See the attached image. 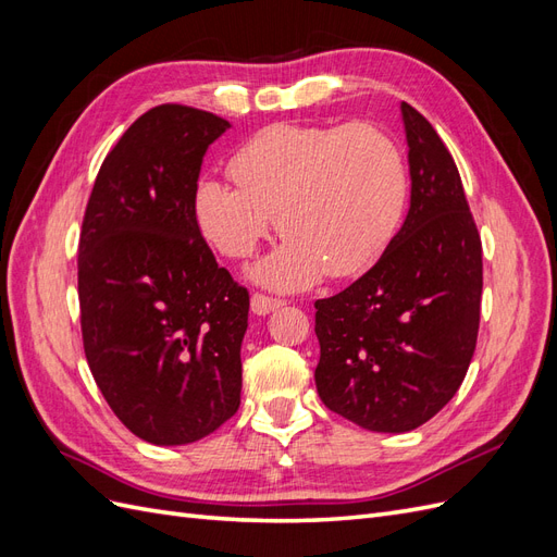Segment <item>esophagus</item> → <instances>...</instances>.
<instances>
[{
	"label": "esophagus",
	"instance_id": "esophagus-1",
	"mask_svg": "<svg viewBox=\"0 0 557 557\" xmlns=\"http://www.w3.org/2000/svg\"><path fill=\"white\" fill-rule=\"evenodd\" d=\"M278 307H283V299H276V297H267V295H260L256 293L250 297V311L256 315H267L276 311Z\"/></svg>",
	"mask_w": 557,
	"mask_h": 557
}]
</instances>
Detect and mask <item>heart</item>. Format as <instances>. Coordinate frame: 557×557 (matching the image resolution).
Wrapping results in <instances>:
<instances>
[{
	"label": "heart",
	"mask_w": 557,
	"mask_h": 557,
	"mask_svg": "<svg viewBox=\"0 0 557 557\" xmlns=\"http://www.w3.org/2000/svg\"><path fill=\"white\" fill-rule=\"evenodd\" d=\"M230 172L237 185L197 183V227L218 252L242 260L278 215L288 239L250 269L252 281L272 290H305L327 272H362L407 213V162L369 125H269L232 156Z\"/></svg>",
	"instance_id": "1"
}]
</instances>
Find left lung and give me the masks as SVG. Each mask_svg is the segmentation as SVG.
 <instances>
[{"instance_id": "1", "label": "left lung", "mask_w": 557, "mask_h": 557, "mask_svg": "<svg viewBox=\"0 0 557 557\" xmlns=\"http://www.w3.org/2000/svg\"><path fill=\"white\" fill-rule=\"evenodd\" d=\"M411 201L379 262L315 299L325 407L372 432H411L458 393L476 348L483 262L462 181L440 134L401 102Z\"/></svg>"}]
</instances>
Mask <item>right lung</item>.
<instances>
[{
	"label": "right lung",
	"instance_id": "1",
	"mask_svg": "<svg viewBox=\"0 0 557 557\" xmlns=\"http://www.w3.org/2000/svg\"><path fill=\"white\" fill-rule=\"evenodd\" d=\"M232 125L162 104L137 117L92 185L78 242L83 348L111 411L139 440L183 446L242 401L248 293L195 221L209 146Z\"/></svg>",
	"mask_w": 557,
	"mask_h": 557
}]
</instances>
